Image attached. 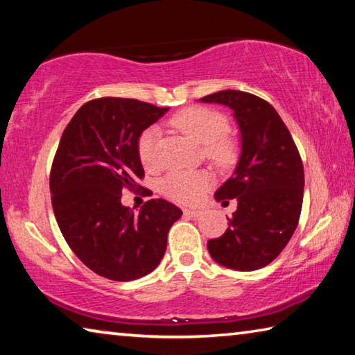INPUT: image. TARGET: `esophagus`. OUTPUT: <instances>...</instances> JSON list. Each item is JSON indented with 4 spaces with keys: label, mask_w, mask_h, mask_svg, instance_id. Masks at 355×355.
I'll return each mask as SVG.
<instances>
[{
    "label": "esophagus",
    "mask_w": 355,
    "mask_h": 355,
    "mask_svg": "<svg viewBox=\"0 0 355 355\" xmlns=\"http://www.w3.org/2000/svg\"><path fill=\"white\" fill-rule=\"evenodd\" d=\"M184 216H189V218H194V219H197V218H200V216L203 214V209H184Z\"/></svg>",
    "instance_id": "34e87169"
}]
</instances>
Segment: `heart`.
<instances>
[{
	"instance_id": "obj_1",
	"label": "heart",
	"mask_w": 355,
	"mask_h": 355,
	"mask_svg": "<svg viewBox=\"0 0 355 355\" xmlns=\"http://www.w3.org/2000/svg\"><path fill=\"white\" fill-rule=\"evenodd\" d=\"M171 123L191 139L202 144L203 152L220 167L230 166L235 161V144L224 136L228 130L227 119L222 114L202 106H192L177 112ZM159 128L148 127L137 139V155L146 169L158 166ZM213 183L207 171L173 172L161 182V189L171 199L182 203H197Z\"/></svg>"
}]
</instances>
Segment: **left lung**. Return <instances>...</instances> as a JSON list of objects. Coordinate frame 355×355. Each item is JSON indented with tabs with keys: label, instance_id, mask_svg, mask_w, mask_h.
I'll use <instances>...</instances> for the list:
<instances>
[{
	"label": "left lung",
	"instance_id": "8db88e82",
	"mask_svg": "<svg viewBox=\"0 0 355 355\" xmlns=\"http://www.w3.org/2000/svg\"><path fill=\"white\" fill-rule=\"evenodd\" d=\"M202 103L228 106L236 120L241 153L235 172L214 199L238 208L225 233L207 248L216 263L236 271H255L277 258L296 230L304 199V166L296 144L277 111L248 92L219 91Z\"/></svg>",
	"mask_w": 355,
	"mask_h": 355
}]
</instances>
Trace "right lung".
Listing matches in <instances>:
<instances>
[{
	"label": "right lung",
	"instance_id": "right-lung-1",
	"mask_svg": "<svg viewBox=\"0 0 355 355\" xmlns=\"http://www.w3.org/2000/svg\"><path fill=\"white\" fill-rule=\"evenodd\" d=\"M167 111L133 98H97L62 133L50 173L53 211L73 254L101 277L130 282L152 272L182 218L163 199L146 202L139 214L120 202L125 188H142L137 139Z\"/></svg>",
	"mask_w": 355,
	"mask_h": 355
}]
</instances>
